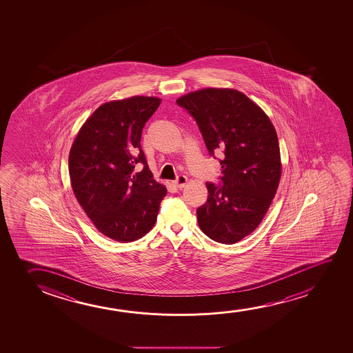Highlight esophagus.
I'll return each mask as SVG.
<instances>
[{
    "instance_id": "obj_1",
    "label": "esophagus",
    "mask_w": 353,
    "mask_h": 353,
    "mask_svg": "<svg viewBox=\"0 0 353 353\" xmlns=\"http://www.w3.org/2000/svg\"><path fill=\"white\" fill-rule=\"evenodd\" d=\"M174 183L176 184V187H177V188H183L184 185L188 183V179H187L185 176H179L177 179L174 181Z\"/></svg>"
}]
</instances>
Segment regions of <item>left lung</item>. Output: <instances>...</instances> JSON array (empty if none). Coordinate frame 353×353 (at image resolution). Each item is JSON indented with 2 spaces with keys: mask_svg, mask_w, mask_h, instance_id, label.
Masks as SVG:
<instances>
[{
  "mask_svg": "<svg viewBox=\"0 0 353 353\" xmlns=\"http://www.w3.org/2000/svg\"><path fill=\"white\" fill-rule=\"evenodd\" d=\"M198 123L210 154L222 152V185L206 183L199 227L213 241L232 245L256 230L282 174L275 126L243 92L205 88L177 99Z\"/></svg>",
  "mask_w": 353,
  "mask_h": 353,
  "instance_id": "8db88e82",
  "label": "left lung"
}]
</instances>
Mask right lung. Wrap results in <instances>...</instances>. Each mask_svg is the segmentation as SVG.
I'll use <instances>...</instances> for the list:
<instances>
[{"label":"right lung","instance_id":"add662e5","mask_svg":"<svg viewBox=\"0 0 353 353\" xmlns=\"http://www.w3.org/2000/svg\"><path fill=\"white\" fill-rule=\"evenodd\" d=\"M161 99L131 97L97 108L78 131L68 155L73 194L97 230L118 242L154 227L168 190L153 179L141 135ZM145 165L141 172L139 163Z\"/></svg>","mask_w":353,"mask_h":353}]
</instances>
